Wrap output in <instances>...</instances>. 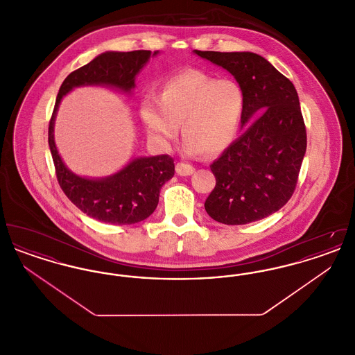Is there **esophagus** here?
I'll use <instances>...</instances> for the list:
<instances>
[{
  "mask_svg": "<svg viewBox=\"0 0 355 355\" xmlns=\"http://www.w3.org/2000/svg\"><path fill=\"white\" fill-rule=\"evenodd\" d=\"M175 171H177V174H180V175H191V174L196 171V169H194V166L190 165V164L178 162V164L175 165Z\"/></svg>",
  "mask_w": 355,
  "mask_h": 355,
  "instance_id": "34e87169",
  "label": "esophagus"
}]
</instances>
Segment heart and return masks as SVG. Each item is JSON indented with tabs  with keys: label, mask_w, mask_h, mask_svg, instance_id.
I'll use <instances>...</instances> for the list:
<instances>
[{
	"label": "heart",
	"mask_w": 355,
	"mask_h": 355,
	"mask_svg": "<svg viewBox=\"0 0 355 355\" xmlns=\"http://www.w3.org/2000/svg\"><path fill=\"white\" fill-rule=\"evenodd\" d=\"M245 106V93L234 80L187 70L169 77L157 97L142 100L141 117L161 148H169L182 123L186 154H218L234 142Z\"/></svg>",
	"instance_id": "1"
}]
</instances>
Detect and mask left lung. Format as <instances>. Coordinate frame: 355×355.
<instances>
[{
    "label": "left lung",
    "instance_id": "left-lung-1",
    "mask_svg": "<svg viewBox=\"0 0 355 355\" xmlns=\"http://www.w3.org/2000/svg\"><path fill=\"white\" fill-rule=\"evenodd\" d=\"M193 53L227 70L246 98L245 132L210 165L217 182L205 210L225 225L266 218L291 198L304 161L306 129L298 93L259 54Z\"/></svg>",
    "mask_w": 355,
    "mask_h": 355
}]
</instances>
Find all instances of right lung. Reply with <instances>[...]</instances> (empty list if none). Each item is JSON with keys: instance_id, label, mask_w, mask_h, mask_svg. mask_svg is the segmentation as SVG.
Listing matches in <instances>:
<instances>
[{"instance_id": "right-lung-1", "label": "right lung", "mask_w": 355, "mask_h": 355, "mask_svg": "<svg viewBox=\"0 0 355 355\" xmlns=\"http://www.w3.org/2000/svg\"><path fill=\"white\" fill-rule=\"evenodd\" d=\"M159 51H105L70 73L61 85L49 123V148L57 180L69 200L87 217L112 225L146 220L155 210L161 187L174 175L173 158L162 154L135 157L122 169L102 178L73 173L62 161L54 141V123L62 98L74 87L109 86L132 96L135 77Z\"/></svg>"}]
</instances>
